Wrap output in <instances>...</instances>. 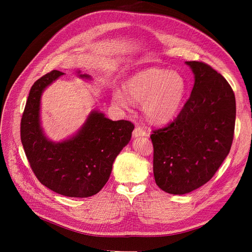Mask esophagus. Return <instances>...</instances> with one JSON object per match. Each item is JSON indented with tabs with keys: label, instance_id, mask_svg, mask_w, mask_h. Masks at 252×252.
<instances>
[{
	"label": "esophagus",
	"instance_id": "obj_1",
	"mask_svg": "<svg viewBox=\"0 0 252 252\" xmlns=\"http://www.w3.org/2000/svg\"><path fill=\"white\" fill-rule=\"evenodd\" d=\"M146 135H148V132L146 130H144L142 127H135L132 132L133 138H138V136H146Z\"/></svg>",
	"mask_w": 252,
	"mask_h": 252
}]
</instances>
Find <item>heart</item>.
Returning a JSON list of instances; mask_svg holds the SVG:
<instances>
[{"mask_svg":"<svg viewBox=\"0 0 252 252\" xmlns=\"http://www.w3.org/2000/svg\"><path fill=\"white\" fill-rule=\"evenodd\" d=\"M187 91V82L177 71L147 68L131 75L126 82V93L116 89L112 101L129 109L131 100L143 103V110L154 123H166L180 111Z\"/></svg>","mask_w":252,"mask_h":252,"instance_id":"obj_1","label":"heart"}]
</instances>
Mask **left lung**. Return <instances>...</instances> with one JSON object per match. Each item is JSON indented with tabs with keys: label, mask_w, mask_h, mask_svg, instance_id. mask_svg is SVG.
I'll use <instances>...</instances> for the list:
<instances>
[{
	"label": "left lung",
	"mask_w": 252,
	"mask_h": 252,
	"mask_svg": "<svg viewBox=\"0 0 252 252\" xmlns=\"http://www.w3.org/2000/svg\"><path fill=\"white\" fill-rule=\"evenodd\" d=\"M186 64L194 74L191 94L173 122L150 135L156 183L171 194H185L206 184L229 154L234 133L231 86L207 64Z\"/></svg>",
	"instance_id": "obj_1"
}]
</instances>
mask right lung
Instances as JSON below:
<instances>
[{"mask_svg":"<svg viewBox=\"0 0 252 252\" xmlns=\"http://www.w3.org/2000/svg\"><path fill=\"white\" fill-rule=\"evenodd\" d=\"M77 72L80 78L91 79ZM63 74L52 70L32 85L21 120V141L30 167L44 186L65 196L88 197L107 183L114 159L130 141L134 126L125 120L111 121L94 110L71 138L50 141L40 122L41 95Z\"/></svg>","mask_w":252,"mask_h":252,"instance_id":"right-lung-1","label":"right lung"}]
</instances>
